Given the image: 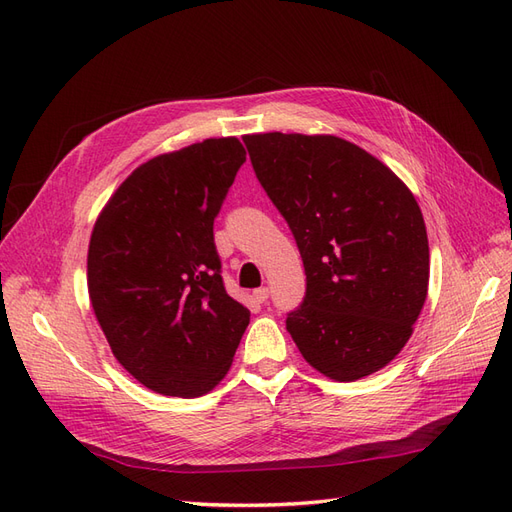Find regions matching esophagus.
I'll use <instances>...</instances> for the list:
<instances>
[{
    "instance_id": "obj_1",
    "label": "esophagus",
    "mask_w": 512,
    "mask_h": 512,
    "mask_svg": "<svg viewBox=\"0 0 512 512\" xmlns=\"http://www.w3.org/2000/svg\"><path fill=\"white\" fill-rule=\"evenodd\" d=\"M254 299H256L258 303H265V301L269 299V288H267V286H262V288L254 290Z\"/></svg>"
}]
</instances>
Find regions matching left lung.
I'll return each instance as SVG.
<instances>
[{
	"label": "left lung",
	"mask_w": 512,
	"mask_h": 512,
	"mask_svg": "<svg viewBox=\"0 0 512 512\" xmlns=\"http://www.w3.org/2000/svg\"><path fill=\"white\" fill-rule=\"evenodd\" d=\"M243 143L303 258L307 292L286 318L303 359L337 382L386 367L427 299L429 243L414 194L333 134H247Z\"/></svg>",
	"instance_id": "left-lung-1"
}]
</instances>
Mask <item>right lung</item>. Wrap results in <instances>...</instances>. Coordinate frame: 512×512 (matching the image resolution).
Masks as SVG:
<instances>
[{"instance_id": "right-lung-1", "label": "right lung", "mask_w": 512, "mask_h": 512, "mask_svg": "<svg viewBox=\"0 0 512 512\" xmlns=\"http://www.w3.org/2000/svg\"><path fill=\"white\" fill-rule=\"evenodd\" d=\"M243 162L235 136L162 153L132 170L91 230V307L115 359L156 393L213 391L250 324V309L224 290L213 243Z\"/></svg>"}]
</instances>
